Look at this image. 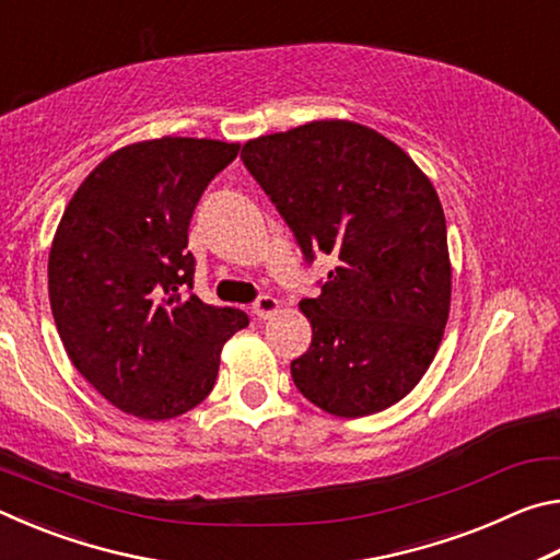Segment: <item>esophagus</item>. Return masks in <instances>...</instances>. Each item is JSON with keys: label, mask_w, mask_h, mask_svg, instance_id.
<instances>
[{"label": "esophagus", "mask_w": 560, "mask_h": 560, "mask_svg": "<svg viewBox=\"0 0 560 560\" xmlns=\"http://www.w3.org/2000/svg\"><path fill=\"white\" fill-rule=\"evenodd\" d=\"M279 308H281V303L273 296H269V293H261V296H257V301L252 303V314L257 318H269L277 314Z\"/></svg>", "instance_id": "obj_1"}]
</instances>
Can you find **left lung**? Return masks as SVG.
Returning a JSON list of instances; mask_svg holds the SVG:
<instances>
[{
    "instance_id": "obj_1",
    "label": "left lung",
    "mask_w": 560,
    "mask_h": 560,
    "mask_svg": "<svg viewBox=\"0 0 560 560\" xmlns=\"http://www.w3.org/2000/svg\"><path fill=\"white\" fill-rule=\"evenodd\" d=\"M242 163L296 236L336 269L303 299L314 338L291 363L303 397L363 417L412 390L447 326L452 269L440 197L402 148L348 120L249 140Z\"/></svg>"
}]
</instances>
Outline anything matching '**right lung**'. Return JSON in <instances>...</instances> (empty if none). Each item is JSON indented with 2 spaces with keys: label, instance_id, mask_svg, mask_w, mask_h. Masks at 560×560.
Wrapping results in <instances>:
<instances>
[{
  "label": "right lung",
  "instance_id": "right-lung-1",
  "mask_svg": "<svg viewBox=\"0 0 560 560\" xmlns=\"http://www.w3.org/2000/svg\"><path fill=\"white\" fill-rule=\"evenodd\" d=\"M240 153L220 140L120 148L75 189L49 254L66 353L118 410L170 420L212 393L244 311L205 303L187 230L207 185Z\"/></svg>",
  "mask_w": 560,
  "mask_h": 560
}]
</instances>
